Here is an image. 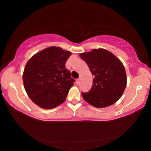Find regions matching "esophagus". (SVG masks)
<instances>
[{"mask_svg": "<svg viewBox=\"0 0 151 151\" xmlns=\"http://www.w3.org/2000/svg\"><path fill=\"white\" fill-rule=\"evenodd\" d=\"M76 85H78V84L80 83V78H77V79H76Z\"/></svg>", "mask_w": 151, "mask_h": 151, "instance_id": "1", "label": "esophagus"}]
</instances>
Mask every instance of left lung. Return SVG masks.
Listing matches in <instances>:
<instances>
[{"mask_svg":"<svg viewBox=\"0 0 151 151\" xmlns=\"http://www.w3.org/2000/svg\"><path fill=\"white\" fill-rule=\"evenodd\" d=\"M94 76L93 86L87 93H82L85 101L97 108L115 103L126 88L127 75L121 60L103 48L81 53Z\"/></svg>","mask_w":151,"mask_h":151,"instance_id":"8db88e82","label":"left lung"}]
</instances>
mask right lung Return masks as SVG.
<instances>
[{"mask_svg": "<svg viewBox=\"0 0 151 151\" xmlns=\"http://www.w3.org/2000/svg\"><path fill=\"white\" fill-rule=\"evenodd\" d=\"M71 53L50 47L37 53L25 66L22 76L30 99L43 109H52L65 101L75 79L65 63Z\"/></svg>", "mask_w": 151, "mask_h": 151, "instance_id": "add662e5", "label": "right lung"}]
</instances>
